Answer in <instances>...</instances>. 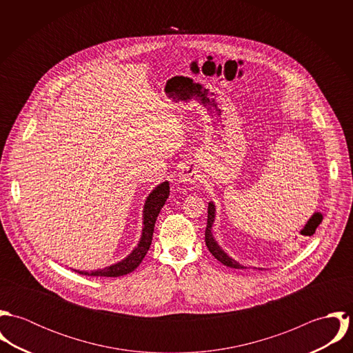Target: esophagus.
Listing matches in <instances>:
<instances>
[{
  "mask_svg": "<svg viewBox=\"0 0 353 353\" xmlns=\"http://www.w3.org/2000/svg\"><path fill=\"white\" fill-rule=\"evenodd\" d=\"M200 178V171L194 164L185 165L179 172V181L183 183H196Z\"/></svg>",
  "mask_w": 353,
  "mask_h": 353,
  "instance_id": "1",
  "label": "esophagus"
}]
</instances>
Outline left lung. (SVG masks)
<instances>
[{
	"label": "left lung",
	"mask_w": 353,
	"mask_h": 353,
	"mask_svg": "<svg viewBox=\"0 0 353 353\" xmlns=\"http://www.w3.org/2000/svg\"><path fill=\"white\" fill-rule=\"evenodd\" d=\"M214 219H216V206H214L213 201H210L208 203V223H206V231H205V243L208 246V250L223 265L230 266V268H235V269H245L246 266L241 265L238 261L231 258L216 242V239L213 236V232H212Z\"/></svg>",
	"instance_id": "left-lung-1"
}]
</instances>
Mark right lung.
<instances>
[{
	"label": "right lung",
	"mask_w": 353,
	"mask_h": 353,
	"mask_svg": "<svg viewBox=\"0 0 353 353\" xmlns=\"http://www.w3.org/2000/svg\"><path fill=\"white\" fill-rule=\"evenodd\" d=\"M170 196V183L161 182L160 185H157L150 196L147 197L145 203H144V210H143V232H141V238L137 243V246L132 250L130 254H128V256H125L122 261L112 263L110 266H105L103 269L98 270H77L73 269L74 272L84 274V276H97V277H118V276H125L130 272H133L144 259V256L147 255V252L150 250L152 243V236H153V228H154V223L156 219L161 210V208L164 206V203L167 201Z\"/></svg>",
	"instance_id": "1"
}]
</instances>
